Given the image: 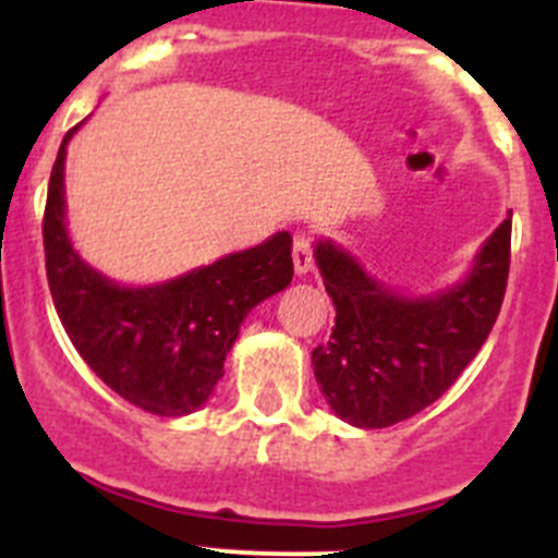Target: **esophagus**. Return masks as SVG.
<instances>
[{
    "label": "esophagus",
    "mask_w": 558,
    "mask_h": 558,
    "mask_svg": "<svg viewBox=\"0 0 558 558\" xmlns=\"http://www.w3.org/2000/svg\"><path fill=\"white\" fill-rule=\"evenodd\" d=\"M291 258H294V269L296 275H305L307 269L313 267V247H311V238L302 232L294 234V245H291Z\"/></svg>",
    "instance_id": "obj_1"
}]
</instances>
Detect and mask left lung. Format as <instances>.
Returning a JSON list of instances; mask_svg holds the SVG:
<instances>
[{
  "label": "left lung",
  "mask_w": 558,
  "mask_h": 558,
  "mask_svg": "<svg viewBox=\"0 0 558 558\" xmlns=\"http://www.w3.org/2000/svg\"><path fill=\"white\" fill-rule=\"evenodd\" d=\"M513 213L494 229L464 283L432 296H402L362 264L320 240L315 264L335 302V329L313 351L329 408L362 429H384L429 408L486 342L510 272Z\"/></svg>",
  "instance_id": "obj_1"
}]
</instances>
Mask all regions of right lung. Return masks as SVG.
I'll list each match as a JSON object with an SVG mask.
<instances>
[{"label":"right lung","mask_w":558,"mask_h":558,"mask_svg":"<svg viewBox=\"0 0 558 558\" xmlns=\"http://www.w3.org/2000/svg\"><path fill=\"white\" fill-rule=\"evenodd\" d=\"M77 129V126H75ZM64 134L43 218L45 272L56 313L83 362L118 397L154 415H185L207 402L251 307L291 283V234L229 253L161 286L126 289L72 247L64 227Z\"/></svg>","instance_id":"1"}]
</instances>
